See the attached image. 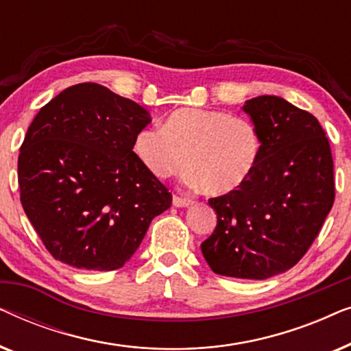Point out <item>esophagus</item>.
<instances>
[{"instance_id":"obj_1","label":"esophagus","mask_w":351,"mask_h":351,"mask_svg":"<svg viewBox=\"0 0 351 351\" xmlns=\"http://www.w3.org/2000/svg\"><path fill=\"white\" fill-rule=\"evenodd\" d=\"M172 203H174V206H177V208H186V206L193 204V199L184 198V196H179V195H174V198H172Z\"/></svg>"}]
</instances>
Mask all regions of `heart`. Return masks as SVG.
Listing matches in <instances>:
<instances>
[{"mask_svg": "<svg viewBox=\"0 0 351 351\" xmlns=\"http://www.w3.org/2000/svg\"><path fill=\"white\" fill-rule=\"evenodd\" d=\"M138 161L156 179L184 169L191 185L227 195L246 184L262 153V136L247 117L225 110L180 108L162 128L142 129L134 141Z\"/></svg>", "mask_w": 351, "mask_h": 351, "instance_id": "b5f03b06", "label": "heart"}]
</instances>
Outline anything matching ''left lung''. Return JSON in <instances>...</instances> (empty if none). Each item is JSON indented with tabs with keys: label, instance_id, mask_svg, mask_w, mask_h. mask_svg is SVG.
Returning a JSON list of instances; mask_svg holds the SVG:
<instances>
[{
	"label": "left lung",
	"instance_id": "left-lung-1",
	"mask_svg": "<svg viewBox=\"0 0 351 351\" xmlns=\"http://www.w3.org/2000/svg\"><path fill=\"white\" fill-rule=\"evenodd\" d=\"M262 153L246 184L210 198L217 214L201 243L217 275L265 280L294 267L319 234L335 198L334 161L318 119L275 95L247 100Z\"/></svg>",
	"mask_w": 351,
	"mask_h": 351
}]
</instances>
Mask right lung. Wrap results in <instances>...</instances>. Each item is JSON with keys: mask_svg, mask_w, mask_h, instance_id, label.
I'll use <instances>...</instances> for the list:
<instances>
[{"mask_svg": "<svg viewBox=\"0 0 351 351\" xmlns=\"http://www.w3.org/2000/svg\"><path fill=\"white\" fill-rule=\"evenodd\" d=\"M141 105L97 83L41 107L21 145V203L56 261L86 270L123 267L172 195L132 152L150 123Z\"/></svg>", "mask_w": 351, "mask_h": 351, "instance_id": "obj_1", "label": "right lung"}]
</instances>
